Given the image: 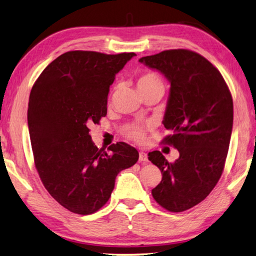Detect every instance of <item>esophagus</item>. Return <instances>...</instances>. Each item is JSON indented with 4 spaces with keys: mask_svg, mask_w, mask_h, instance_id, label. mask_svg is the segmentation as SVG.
Segmentation results:
<instances>
[{
    "mask_svg": "<svg viewBox=\"0 0 256 256\" xmlns=\"http://www.w3.org/2000/svg\"><path fill=\"white\" fill-rule=\"evenodd\" d=\"M147 160H148L147 154L144 152H139V162H147Z\"/></svg>",
    "mask_w": 256,
    "mask_h": 256,
    "instance_id": "esophagus-1",
    "label": "esophagus"
}]
</instances>
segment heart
Returning a JSON list of instances; mask_svg holds the SVG:
<instances>
[{
	"label": "heart",
	"instance_id": "1",
	"mask_svg": "<svg viewBox=\"0 0 256 256\" xmlns=\"http://www.w3.org/2000/svg\"><path fill=\"white\" fill-rule=\"evenodd\" d=\"M156 81H160L156 74H144L142 76H139V79L137 80V86H138V88H139V86H146V84H149L156 82ZM126 134H127L129 138L134 139V142H142L144 140V129L142 127L129 126L126 129Z\"/></svg>",
	"mask_w": 256,
	"mask_h": 256
}]
</instances>
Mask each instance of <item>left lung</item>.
Returning <instances> with one entry per match:
<instances>
[{
	"label": "left lung",
	"instance_id": "8db88e82",
	"mask_svg": "<svg viewBox=\"0 0 256 256\" xmlns=\"http://www.w3.org/2000/svg\"><path fill=\"white\" fill-rule=\"evenodd\" d=\"M139 62L170 82L162 124L172 134L162 142L175 147L180 158L170 162L155 150L148 159L162 174L154 200L180 213L204 200L222 176L233 128L232 94L220 72L194 51L166 50Z\"/></svg>",
	"mask_w": 256,
	"mask_h": 256
}]
</instances>
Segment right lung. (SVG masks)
<instances>
[{
  "label": "right lung",
  "instance_id": "add662e5",
  "mask_svg": "<svg viewBox=\"0 0 256 256\" xmlns=\"http://www.w3.org/2000/svg\"><path fill=\"white\" fill-rule=\"evenodd\" d=\"M136 53L69 51L53 60L32 86L28 124L36 168L58 203L72 213H96L112 196L118 174L139 154L126 142L110 154L94 144L88 128L107 114L109 88Z\"/></svg>",
  "mask_w": 256,
  "mask_h": 256
}]
</instances>
